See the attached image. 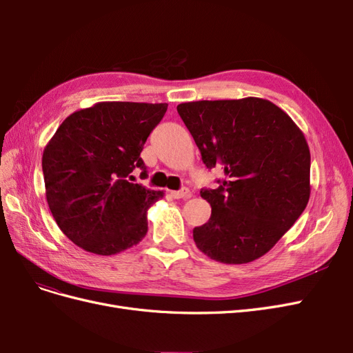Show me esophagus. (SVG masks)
I'll return each mask as SVG.
<instances>
[{"mask_svg":"<svg viewBox=\"0 0 353 353\" xmlns=\"http://www.w3.org/2000/svg\"><path fill=\"white\" fill-rule=\"evenodd\" d=\"M170 196L174 199H188L191 196L190 190L188 188H183V190H178V191H170Z\"/></svg>","mask_w":353,"mask_h":353,"instance_id":"esophagus-1","label":"esophagus"}]
</instances>
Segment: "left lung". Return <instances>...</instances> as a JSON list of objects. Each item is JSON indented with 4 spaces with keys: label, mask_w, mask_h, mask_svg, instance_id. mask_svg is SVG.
Returning <instances> with one entry per match:
<instances>
[{
    "label": "left lung",
    "mask_w": 353,
    "mask_h": 353,
    "mask_svg": "<svg viewBox=\"0 0 353 353\" xmlns=\"http://www.w3.org/2000/svg\"><path fill=\"white\" fill-rule=\"evenodd\" d=\"M209 169L225 178L203 188L212 215L193 230L197 248L222 263H248L293 227L311 196V153L303 132L274 103L248 97L176 108Z\"/></svg>",
    "instance_id": "left-lung-1"
}]
</instances>
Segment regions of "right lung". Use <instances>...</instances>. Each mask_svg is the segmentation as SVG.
Here are the masks:
<instances>
[{
	"label": "right lung",
	"mask_w": 353,
	"mask_h": 353,
	"mask_svg": "<svg viewBox=\"0 0 353 353\" xmlns=\"http://www.w3.org/2000/svg\"><path fill=\"white\" fill-rule=\"evenodd\" d=\"M166 103L103 101L68 116L44 148L48 208L65 236L90 253L110 256L140 243L147 209L163 191L135 184L132 172Z\"/></svg>",
	"instance_id": "1"
}]
</instances>
